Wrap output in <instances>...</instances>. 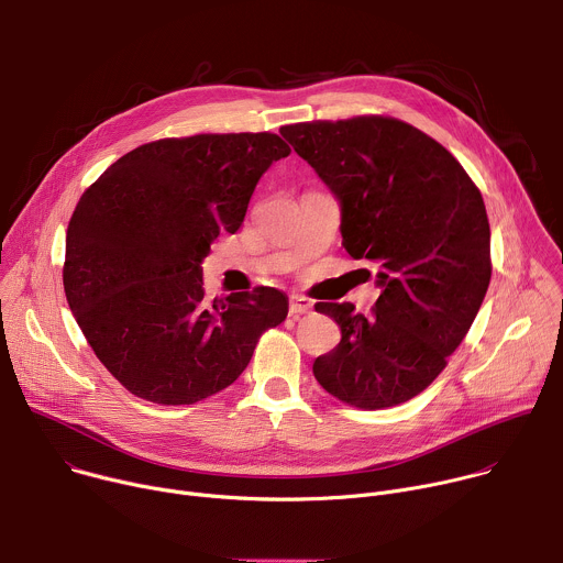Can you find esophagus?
I'll list each match as a JSON object with an SVG mask.
<instances>
[{
	"instance_id": "34e87169",
	"label": "esophagus",
	"mask_w": 563,
	"mask_h": 563,
	"mask_svg": "<svg viewBox=\"0 0 563 563\" xmlns=\"http://www.w3.org/2000/svg\"><path fill=\"white\" fill-rule=\"evenodd\" d=\"M313 309V302L305 296H291L289 298V313L296 316V313H307Z\"/></svg>"
}]
</instances>
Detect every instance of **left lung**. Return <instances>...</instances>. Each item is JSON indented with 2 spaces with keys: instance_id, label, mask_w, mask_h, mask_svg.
Returning <instances> with one entry per match:
<instances>
[{
  "instance_id": "8db88e82",
  "label": "left lung",
  "mask_w": 563,
  "mask_h": 563,
  "mask_svg": "<svg viewBox=\"0 0 563 563\" xmlns=\"http://www.w3.org/2000/svg\"><path fill=\"white\" fill-rule=\"evenodd\" d=\"M280 135L341 205L343 247L376 265L372 316L316 302L341 343L313 361L330 394L363 410L423 391L465 339L490 285V224L456 157L391 118L305 122Z\"/></svg>"
}]
</instances>
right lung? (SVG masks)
I'll list each match as a JSON object with an SVG mask.
<instances>
[{
	"mask_svg": "<svg viewBox=\"0 0 563 563\" xmlns=\"http://www.w3.org/2000/svg\"><path fill=\"white\" fill-rule=\"evenodd\" d=\"M289 146L276 133L142 144L79 198L66 231L64 291L102 365L135 396L191 406L250 365L289 300L256 287L209 298L202 261L240 229L263 174Z\"/></svg>",
	"mask_w": 563,
	"mask_h": 563,
	"instance_id": "right-lung-1",
	"label": "right lung"
}]
</instances>
